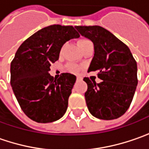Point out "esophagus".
<instances>
[{
    "label": "esophagus",
    "instance_id": "esophagus-1",
    "mask_svg": "<svg viewBox=\"0 0 149 149\" xmlns=\"http://www.w3.org/2000/svg\"><path fill=\"white\" fill-rule=\"evenodd\" d=\"M81 80H82V77H77V81H81Z\"/></svg>",
    "mask_w": 149,
    "mask_h": 149
}]
</instances>
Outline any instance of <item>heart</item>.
Returning <instances> with one entry per match:
<instances>
[{
    "label": "heart",
    "instance_id": "b5f03b06",
    "mask_svg": "<svg viewBox=\"0 0 149 149\" xmlns=\"http://www.w3.org/2000/svg\"><path fill=\"white\" fill-rule=\"evenodd\" d=\"M88 41H89V40H80L78 41V45H79V46H80V48L83 46V45L85 44V43H87ZM62 50H63V48H61V52H62ZM66 69L70 72H72V73H77V72H78L81 69H82V67L80 66H78V65H77V64H73V63H71V64H68L67 66H66Z\"/></svg>",
    "mask_w": 149,
    "mask_h": 149
}]
</instances>
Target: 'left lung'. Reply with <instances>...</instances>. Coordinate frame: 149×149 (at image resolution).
I'll return each instance as SVG.
<instances>
[{
  "label": "left lung",
  "mask_w": 149,
  "mask_h": 149,
  "mask_svg": "<svg viewBox=\"0 0 149 149\" xmlns=\"http://www.w3.org/2000/svg\"><path fill=\"white\" fill-rule=\"evenodd\" d=\"M81 35L93 43L94 56L88 72L99 71L102 82L84 77L88 84L86 104L91 115L114 120L126 113L137 85V66L130 49L100 26H75Z\"/></svg>",
  "instance_id": "left-lung-1"
}]
</instances>
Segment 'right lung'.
Segmentation results:
<instances>
[{
	"label": "right lung",
	"mask_w": 149,
	"mask_h": 149,
	"mask_svg": "<svg viewBox=\"0 0 149 149\" xmlns=\"http://www.w3.org/2000/svg\"><path fill=\"white\" fill-rule=\"evenodd\" d=\"M79 36L72 26L50 25L33 33L17 50L11 63V85L21 109L31 120L49 123L66 113L76 76L62 73L54 80L49 71L63 45Z\"/></svg>",
	"instance_id": "1"
}]
</instances>
